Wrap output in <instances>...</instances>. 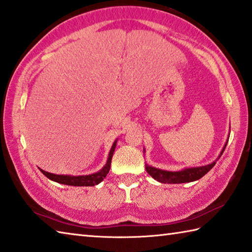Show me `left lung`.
I'll return each mask as SVG.
<instances>
[{
    "instance_id": "8db88e82",
    "label": "left lung",
    "mask_w": 252,
    "mask_h": 252,
    "mask_svg": "<svg viewBox=\"0 0 252 252\" xmlns=\"http://www.w3.org/2000/svg\"><path fill=\"white\" fill-rule=\"evenodd\" d=\"M226 145L221 151L220 157L226 149ZM215 164H216V162H213L212 164H208V165H205V166L186 168V170L178 171V172L163 171L149 165H146L145 168H146V172H148L150 175L154 178V180H157L161 183H170V184L173 183V184H180V183H189V182L199 180L200 177H203L205 174H207L210 170H212V168L215 166Z\"/></svg>"
}]
</instances>
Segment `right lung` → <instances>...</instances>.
<instances>
[{
	"instance_id": "1",
	"label": "right lung",
	"mask_w": 252,
	"mask_h": 252,
	"mask_svg": "<svg viewBox=\"0 0 252 252\" xmlns=\"http://www.w3.org/2000/svg\"><path fill=\"white\" fill-rule=\"evenodd\" d=\"M116 143L114 142L112 148L110 150V153H109V158H108V162L101 171H99L98 173L91 174V175H85V176H69V175H56V174H52L48 172H45L43 170L42 173L45 176L48 177L49 180H52L54 182L61 183V184H65V185H70V186H94L99 184L100 182L103 181V178L107 176V174L110 171V166H111V159H112V155L114 152V149H116Z\"/></svg>"
}]
</instances>
